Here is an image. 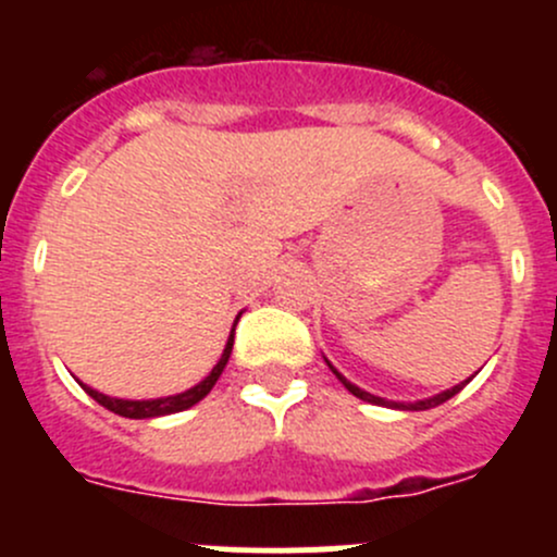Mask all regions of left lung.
Returning a JSON list of instances; mask_svg holds the SVG:
<instances>
[{
  "instance_id": "obj_1",
  "label": "left lung",
  "mask_w": 557,
  "mask_h": 557,
  "mask_svg": "<svg viewBox=\"0 0 557 557\" xmlns=\"http://www.w3.org/2000/svg\"><path fill=\"white\" fill-rule=\"evenodd\" d=\"M325 363H329V369L331 372L336 374V380H339L342 385L347 387V391L352 393V396L356 398H361V401H369V404H377V407H391V409H409V412H420V409H431V407H440V404H445L447 398H453L455 393H460L463 391L466 385H469V380L474 377V374H471L469 380H466V383H458V385H453V387H447V391H442V393H436V396H429V398H420V401H387V398H383V396H374V393H369V391H363V387H358V385H352L350 380L345 377V374L342 372H336L334 369V363L329 361V358H325Z\"/></svg>"
}]
</instances>
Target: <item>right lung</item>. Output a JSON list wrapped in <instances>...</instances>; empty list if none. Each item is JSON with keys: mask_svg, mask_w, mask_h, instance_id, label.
<instances>
[{"mask_svg": "<svg viewBox=\"0 0 557 557\" xmlns=\"http://www.w3.org/2000/svg\"><path fill=\"white\" fill-rule=\"evenodd\" d=\"M243 314V312H239ZM237 314V320H239ZM237 320H234V329H237ZM234 329L232 334H228L226 339V347H223V356L218 358V363L212 367V372L207 374L205 380H201L199 385L188 387V391L183 393H174V396H161V398H115V396H104V393L94 391V387L83 385V391L88 393V396L94 398V401H99L102 407L110 409V412L121 414V418H132V420H148V418H161V414H174V412H183V409H190L194 404H199L201 398L207 396V393L212 391V385L218 383V377L223 374V369H226L228 358H232V347H234Z\"/></svg>", "mask_w": 557, "mask_h": 557, "instance_id": "right-lung-1", "label": "right lung"}]
</instances>
